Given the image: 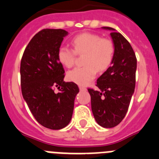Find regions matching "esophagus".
I'll return each instance as SVG.
<instances>
[{"label":"esophagus","instance_id":"obj_1","mask_svg":"<svg viewBox=\"0 0 159 159\" xmlns=\"http://www.w3.org/2000/svg\"><path fill=\"white\" fill-rule=\"evenodd\" d=\"M80 90L82 92H85V91H87V88L84 86H80Z\"/></svg>","mask_w":159,"mask_h":159}]
</instances>
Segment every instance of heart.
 <instances>
[{"label":"heart","instance_id":"1","mask_svg":"<svg viewBox=\"0 0 159 159\" xmlns=\"http://www.w3.org/2000/svg\"><path fill=\"white\" fill-rule=\"evenodd\" d=\"M74 51L67 46H60L57 52L59 62L64 67L74 64L75 54L83 55L82 67H75L67 72V79L79 85H87L98 71L107 70L111 64L115 47L111 40L94 33H82L72 39Z\"/></svg>","mask_w":159,"mask_h":159}]
</instances>
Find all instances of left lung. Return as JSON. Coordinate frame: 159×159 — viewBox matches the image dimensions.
I'll return each mask as SVG.
<instances>
[{
    "label": "left lung",
    "instance_id": "8db88e82",
    "mask_svg": "<svg viewBox=\"0 0 159 159\" xmlns=\"http://www.w3.org/2000/svg\"><path fill=\"white\" fill-rule=\"evenodd\" d=\"M115 54L109 67L97 80L98 89H88L92 111L97 123L105 128L116 127L125 117L135 88L137 60L124 36L110 27Z\"/></svg>",
    "mask_w": 159,
    "mask_h": 159
}]
</instances>
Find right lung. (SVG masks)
Segmentation results:
<instances>
[{
    "instance_id": "1",
    "label": "right lung",
    "mask_w": 159,
    "mask_h": 159,
    "mask_svg": "<svg viewBox=\"0 0 159 159\" xmlns=\"http://www.w3.org/2000/svg\"><path fill=\"white\" fill-rule=\"evenodd\" d=\"M67 35L64 29H43L30 40L20 62L24 99L36 121L52 130L68 125L80 92L75 83L64 82V67L57 59L59 48ZM55 86L60 93H54Z\"/></svg>"
}]
</instances>
